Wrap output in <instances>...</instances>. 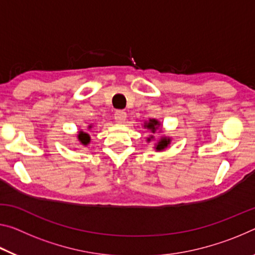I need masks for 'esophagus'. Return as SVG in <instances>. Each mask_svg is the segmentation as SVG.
Here are the masks:
<instances>
[{"label":"esophagus","instance_id":"34e87169","mask_svg":"<svg viewBox=\"0 0 255 255\" xmlns=\"http://www.w3.org/2000/svg\"><path fill=\"white\" fill-rule=\"evenodd\" d=\"M126 117L127 115L124 110H117L115 113V119L117 123H124V121L126 120Z\"/></svg>","mask_w":255,"mask_h":255}]
</instances>
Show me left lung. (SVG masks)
<instances>
[{
	"instance_id": "left-lung-1",
	"label": "left lung",
	"mask_w": 255,
	"mask_h": 255,
	"mask_svg": "<svg viewBox=\"0 0 255 255\" xmlns=\"http://www.w3.org/2000/svg\"><path fill=\"white\" fill-rule=\"evenodd\" d=\"M146 127L151 129L153 132H155L157 127H159V123H157L156 120L152 119V120H149V123L146 125ZM148 140H149V138H148ZM169 143H170V139H169V138H162L156 145V147H155L156 151H161V149H163L164 147H167Z\"/></svg>"
}]
</instances>
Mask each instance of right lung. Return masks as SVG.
Segmentation results:
<instances>
[{"mask_svg": "<svg viewBox=\"0 0 255 255\" xmlns=\"http://www.w3.org/2000/svg\"><path fill=\"white\" fill-rule=\"evenodd\" d=\"M78 139L80 140V143H82V144H84V145H87L88 143H90L91 137H90V135L86 134V132L80 131V132H79V135H78Z\"/></svg>", "mask_w": 255, "mask_h": 255, "instance_id": "1", "label": "right lung"}]
</instances>
